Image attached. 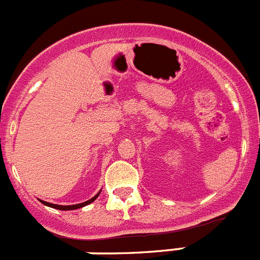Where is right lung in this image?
Wrapping results in <instances>:
<instances>
[{
  "label": "right lung",
  "mask_w": 260,
  "mask_h": 260,
  "mask_svg": "<svg viewBox=\"0 0 260 260\" xmlns=\"http://www.w3.org/2000/svg\"><path fill=\"white\" fill-rule=\"evenodd\" d=\"M100 192H101V191H99V192H97L96 195L93 196V198L89 199V200H87V201H84V203L74 204V205H57V204H51V203H47V201H43V200H41V203H42L43 205H46V207L53 208V209H59V210H74V209H79V208H83V207H86V205H88V204H91L92 201H94L97 198H99V195H100Z\"/></svg>",
  "instance_id": "1"
}]
</instances>
